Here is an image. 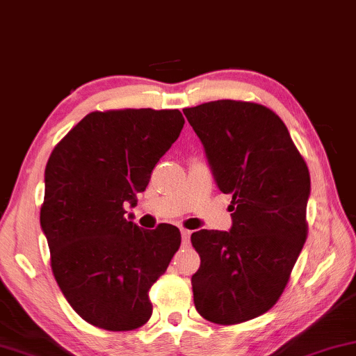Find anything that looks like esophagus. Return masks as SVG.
I'll list each match as a JSON object with an SVG mask.
<instances>
[{
    "label": "esophagus",
    "mask_w": 356,
    "mask_h": 356,
    "mask_svg": "<svg viewBox=\"0 0 356 356\" xmlns=\"http://www.w3.org/2000/svg\"><path fill=\"white\" fill-rule=\"evenodd\" d=\"M181 234H182V243H184V244H188V239H191V231L182 229Z\"/></svg>",
    "instance_id": "34e87169"
}]
</instances>
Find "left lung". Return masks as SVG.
<instances>
[{
    "mask_svg": "<svg viewBox=\"0 0 356 356\" xmlns=\"http://www.w3.org/2000/svg\"><path fill=\"white\" fill-rule=\"evenodd\" d=\"M205 146L218 188L229 193L233 227L191 236L198 314L221 325L272 309L307 238L311 177L282 118L262 104L211 101L184 108Z\"/></svg>",
    "mask_w": 356,
    "mask_h": 356,
    "instance_id": "1",
    "label": "left lung"
}]
</instances>
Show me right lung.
Instances as JSON below:
<instances>
[{
	"instance_id": "1",
	"label": "right lung",
	"mask_w": 356,
	"mask_h": 356,
	"mask_svg": "<svg viewBox=\"0 0 356 356\" xmlns=\"http://www.w3.org/2000/svg\"><path fill=\"white\" fill-rule=\"evenodd\" d=\"M184 123L177 108L96 111L51 151L40 208L51 272L70 306L99 329L146 324L149 288L181 248L179 227H138L125 203L136 205Z\"/></svg>"
}]
</instances>
